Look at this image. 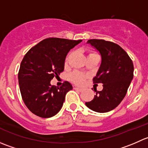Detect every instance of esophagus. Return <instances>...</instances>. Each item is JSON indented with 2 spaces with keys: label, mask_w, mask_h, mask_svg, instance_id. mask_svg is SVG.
I'll return each instance as SVG.
<instances>
[{
  "label": "esophagus",
  "mask_w": 148,
  "mask_h": 148,
  "mask_svg": "<svg viewBox=\"0 0 148 148\" xmlns=\"http://www.w3.org/2000/svg\"><path fill=\"white\" fill-rule=\"evenodd\" d=\"M74 89L79 91V92H82V91H83V89H82V88H79V87H76V86L74 87Z\"/></svg>",
  "instance_id": "obj_1"
}]
</instances>
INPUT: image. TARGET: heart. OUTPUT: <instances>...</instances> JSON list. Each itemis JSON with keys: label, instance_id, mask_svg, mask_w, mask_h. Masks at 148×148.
I'll return each instance as SVG.
<instances>
[{"label": "heart", "instance_id": "heart-1", "mask_svg": "<svg viewBox=\"0 0 148 148\" xmlns=\"http://www.w3.org/2000/svg\"><path fill=\"white\" fill-rule=\"evenodd\" d=\"M90 54H95V53H92ZM70 79L72 82L74 83L77 84H82L84 82L85 79V76L82 73L78 72V71H75V72L72 73L70 76Z\"/></svg>", "mask_w": 148, "mask_h": 148}]
</instances>
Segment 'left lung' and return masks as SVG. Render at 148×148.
<instances>
[{"label":"left lung","instance_id":"obj_1","mask_svg":"<svg viewBox=\"0 0 148 148\" xmlns=\"http://www.w3.org/2000/svg\"><path fill=\"white\" fill-rule=\"evenodd\" d=\"M87 44L95 47L102 57L93 82L103 84V89L95 90L94 99L85 104L97 112H107L117 107L126 95L133 79V63L126 51L117 44L103 39H89Z\"/></svg>","mask_w":148,"mask_h":148}]
</instances>
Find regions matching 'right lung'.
Masks as SVG:
<instances>
[{
	"label": "right lung",
	"instance_id": "right-lung-1",
	"mask_svg": "<svg viewBox=\"0 0 148 148\" xmlns=\"http://www.w3.org/2000/svg\"><path fill=\"white\" fill-rule=\"evenodd\" d=\"M81 41L48 38L26 53L18 75L19 88L23 102L34 114L49 118L60 111L66 95L73 87L68 82L60 87L50 82L64 71L67 53Z\"/></svg>",
	"mask_w": 148,
	"mask_h": 148
}]
</instances>
